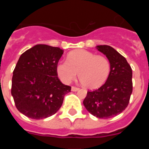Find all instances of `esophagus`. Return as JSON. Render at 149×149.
I'll list each match as a JSON object with an SVG mask.
<instances>
[{"instance_id": "34e87169", "label": "esophagus", "mask_w": 149, "mask_h": 149, "mask_svg": "<svg viewBox=\"0 0 149 149\" xmlns=\"http://www.w3.org/2000/svg\"><path fill=\"white\" fill-rule=\"evenodd\" d=\"M79 89H80V88L76 87V86H72V91H73V92H77Z\"/></svg>"}]
</instances>
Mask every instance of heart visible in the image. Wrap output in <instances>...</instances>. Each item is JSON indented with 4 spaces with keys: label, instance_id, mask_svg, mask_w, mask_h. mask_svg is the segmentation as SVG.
Instances as JSON below:
<instances>
[{
    "label": "heart",
    "instance_id": "obj_1",
    "mask_svg": "<svg viewBox=\"0 0 149 149\" xmlns=\"http://www.w3.org/2000/svg\"><path fill=\"white\" fill-rule=\"evenodd\" d=\"M111 65L108 59L86 50H76L68 55V60L59 62L56 72L64 84H70L78 75L88 88L101 86L108 78Z\"/></svg>",
    "mask_w": 149,
    "mask_h": 149
}]
</instances>
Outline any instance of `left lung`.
Returning a JSON list of instances; mask_svg holds the SVG:
<instances>
[{"label": "left lung", "instance_id": "1", "mask_svg": "<svg viewBox=\"0 0 149 149\" xmlns=\"http://www.w3.org/2000/svg\"><path fill=\"white\" fill-rule=\"evenodd\" d=\"M96 48L110 60V72L101 87L88 91L83 103L92 115L110 119L121 113L128 105L133 91L132 69L126 59L110 46Z\"/></svg>", "mask_w": 149, "mask_h": 149}]
</instances>
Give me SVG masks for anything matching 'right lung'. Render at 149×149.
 I'll use <instances>...</instances> for the list:
<instances>
[{
    "label": "right lung",
    "mask_w": 149,
    "mask_h": 149,
    "mask_svg": "<svg viewBox=\"0 0 149 149\" xmlns=\"http://www.w3.org/2000/svg\"><path fill=\"white\" fill-rule=\"evenodd\" d=\"M63 51L36 45L21 55L13 71L11 94L18 111L28 118L42 119L55 114L71 92L56 72Z\"/></svg>",
    "instance_id": "right-lung-1"
}]
</instances>
